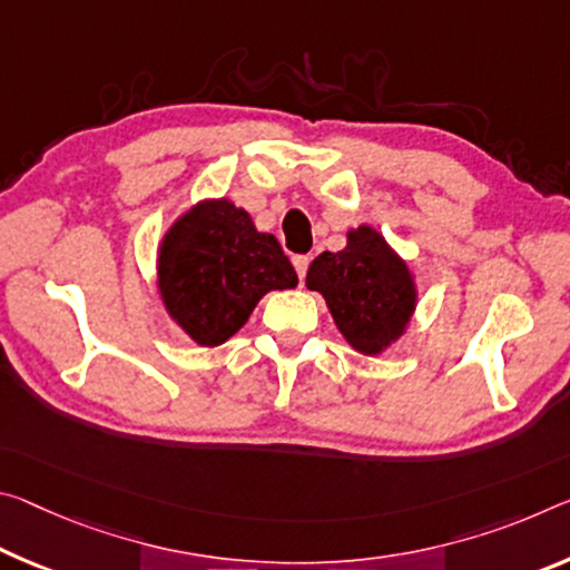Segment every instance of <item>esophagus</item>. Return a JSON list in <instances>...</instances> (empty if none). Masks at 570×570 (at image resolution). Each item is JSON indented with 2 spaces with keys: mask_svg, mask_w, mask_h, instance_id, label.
Returning a JSON list of instances; mask_svg holds the SVG:
<instances>
[{
  "mask_svg": "<svg viewBox=\"0 0 570 570\" xmlns=\"http://www.w3.org/2000/svg\"><path fill=\"white\" fill-rule=\"evenodd\" d=\"M292 264H294V268H296V276H299L302 282H304L306 268H309V256H294Z\"/></svg>",
  "mask_w": 570,
  "mask_h": 570,
  "instance_id": "1",
  "label": "esophagus"
}]
</instances>
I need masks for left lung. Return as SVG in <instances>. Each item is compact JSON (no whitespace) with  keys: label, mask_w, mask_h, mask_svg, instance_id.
Wrapping results in <instances>:
<instances>
[{"label":"left lung","mask_w":570,"mask_h":570,"mask_svg":"<svg viewBox=\"0 0 570 570\" xmlns=\"http://www.w3.org/2000/svg\"><path fill=\"white\" fill-rule=\"evenodd\" d=\"M306 288L324 296L342 337L363 355H381L401 337L419 296L411 268L370 225L347 230L342 250L320 253Z\"/></svg>","instance_id":"obj_1"}]
</instances>
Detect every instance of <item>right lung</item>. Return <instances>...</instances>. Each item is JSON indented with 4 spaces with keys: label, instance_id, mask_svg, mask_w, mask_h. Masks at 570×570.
Here are the masks:
<instances>
[{
    "label": "right lung",
    "instance_id": "obj_1",
    "mask_svg": "<svg viewBox=\"0 0 570 570\" xmlns=\"http://www.w3.org/2000/svg\"><path fill=\"white\" fill-rule=\"evenodd\" d=\"M157 276L169 317L203 347L230 340L261 296L299 284L278 240L225 197L175 220L159 243Z\"/></svg>",
    "mask_w": 570,
    "mask_h": 570
}]
</instances>
